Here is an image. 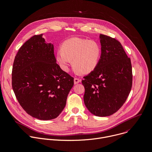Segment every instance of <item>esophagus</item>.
Wrapping results in <instances>:
<instances>
[{
  "label": "esophagus",
  "instance_id": "1",
  "mask_svg": "<svg viewBox=\"0 0 152 152\" xmlns=\"http://www.w3.org/2000/svg\"><path fill=\"white\" fill-rule=\"evenodd\" d=\"M80 82V79H79V78L75 77V78L74 79V83H75V84H77V83H79Z\"/></svg>",
  "mask_w": 152,
  "mask_h": 152
}]
</instances>
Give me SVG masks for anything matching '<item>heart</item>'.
I'll return each mask as SVG.
<instances>
[{
	"label": "heart",
	"mask_w": 152,
	"mask_h": 152,
	"mask_svg": "<svg viewBox=\"0 0 152 152\" xmlns=\"http://www.w3.org/2000/svg\"><path fill=\"white\" fill-rule=\"evenodd\" d=\"M101 55V47L94 40L73 38L64 41L57 51V60L61 69L67 71L72 64L78 72L89 73L97 67Z\"/></svg>",
	"instance_id": "heart-1"
}]
</instances>
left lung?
<instances>
[{"mask_svg":"<svg viewBox=\"0 0 152 152\" xmlns=\"http://www.w3.org/2000/svg\"><path fill=\"white\" fill-rule=\"evenodd\" d=\"M101 56L96 69L83 77L85 104L94 115L106 117L115 113L126 101L133 83L130 58L121 43L101 34Z\"/></svg>","mask_w":152,"mask_h":152,"instance_id":"left-lung-1","label":"left lung"}]
</instances>
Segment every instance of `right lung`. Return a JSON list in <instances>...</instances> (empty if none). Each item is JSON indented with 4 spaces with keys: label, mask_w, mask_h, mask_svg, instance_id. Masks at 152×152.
<instances>
[{
    "label": "right lung",
    "mask_w": 152,
    "mask_h": 152,
    "mask_svg": "<svg viewBox=\"0 0 152 152\" xmlns=\"http://www.w3.org/2000/svg\"><path fill=\"white\" fill-rule=\"evenodd\" d=\"M35 35L19 49L14 59L12 86L24 111L34 118L49 120L64 108L74 78L56 63L53 44Z\"/></svg>",
    "instance_id": "1"
}]
</instances>
